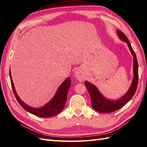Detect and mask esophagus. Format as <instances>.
I'll list each match as a JSON object with an SVG mask.
<instances>
[{"label": "esophagus", "instance_id": "1", "mask_svg": "<svg viewBox=\"0 0 147 147\" xmlns=\"http://www.w3.org/2000/svg\"><path fill=\"white\" fill-rule=\"evenodd\" d=\"M74 76H75V77H76L77 80L80 81H82L84 79V73L82 72V71L80 69H77L76 71H75Z\"/></svg>", "mask_w": 147, "mask_h": 147}]
</instances>
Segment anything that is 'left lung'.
<instances>
[{
    "mask_svg": "<svg viewBox=\"0 0 147 147\" xmlns=\"http://www.w3.org/2000/svg\"><path fill=\"white\" fill-rule=\"evenodd\" d=\"M117 34L120 39L127 43L128 47L134 56V78L129 91L121 98L115 100L106 99L101 94L98 89L94 85L88 81H85V86L87 88L90 94V96H91L92 108L96 111L102 113L112 112L122 107L134 96L138 86V66L136 55H135V53L131 46L130 41L125 35L120 30H117Z\"/></svg>",
    "mask_w": 147,
    "mask_h": 147,
    "instance_id": "8db88e82",
    "label": "left lung"
}]
</instances>
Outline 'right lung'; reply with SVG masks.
I'll list each match as a JSON object with an SVG mask.
<instances>
[{
  "instance_id": "right-lung-1",
  "label": "right lung",
  "mask_w": 147,
  "mask_h": 147,
  "mask_svg": "<svg viewBox=\"0 0 147 147\" xmlns=\"http://www.w3.org/2000/svg\"><path fill=\"white\" fill-rule=\"evenodd\" d=\"M9 74L11 85H12V88L13 92L14 93V95L16 96L18 102L19 103L20 106L23 107L25 111H27L28 112L31 113V114H34L38 117L47 118L53 116H55L58 114L60 112L62 111L64 107H65V102L67 99V91H68L71 86V78H66V80L63 82L61 86H59V88L58 89L57 91L56 92V94L53 97V98L48 103L45 105V106H43L42 107L40 108H33L25 104L23 101L20 99V97H18L14 88L12 76H11L10 70Z\"/></svg>"
}]
</instances>
